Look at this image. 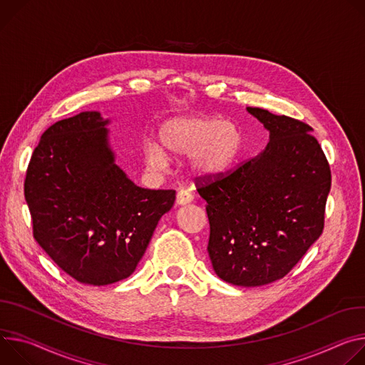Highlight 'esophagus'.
<instances>
[{"label": "esophagus", "instance_id": "34e87169", "mask_svg": "<svg viewBox=\"0 0 365 365\" xmlns=\"http://www.w3.org/2000/svg\"><path fill=\"white\" fill-rule=\"evenodd\" d=\"M191 201H192V194L188 190L181 188L177 194V205L178 206H185V205L191 203Z\"/></svg>", "mask_w": 365, "mask_h": 365}]
</instances>
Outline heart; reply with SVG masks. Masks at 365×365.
I'll return each instance as SVG.
<instances>
[{
  "label": "heart",
  "instance_id": "b5f03b06",
  "mask_svg": "<svg viewBox=\"0 0 365 365\" xmlns=\"http://www.w3.org/2000/svg\"><path fill=\"white\" fill-rule=\"evenodd\" d=\"M159 146H143L146 164L160 170L167 156H187L191 171L201 178H213L225 173L237 158L244 136L232 120L215 115H180L167 120L158 132Z\"/></svg>",
  "mask_w": 365,
  "mask_h": 365
}]
</instances>
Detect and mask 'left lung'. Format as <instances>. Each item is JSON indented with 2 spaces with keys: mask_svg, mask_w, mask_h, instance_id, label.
<instances>
[{
  "mask_svg": "<svg viewBox=\"0 0 365 365\" xmlns=\"http://www.w3.org/2000/svg\"><path fill=\"white\" fill-rule=\"evenodd\" d=\"M269 132L255 158L232 173L200 178L207 206V252L226 282L258 287L289 274L325 225L331 168L312 128L248 107Z\"/></svg>",
  "mask_w": 365,
  "mask_h": 365,
  "instance_id": "left-lung-1",
  "label": "left lung"
}]
</instances>
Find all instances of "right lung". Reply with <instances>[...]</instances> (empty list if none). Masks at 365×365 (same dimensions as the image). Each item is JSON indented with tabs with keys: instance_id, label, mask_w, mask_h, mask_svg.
Returning <instances> with one entry per match:
<instances>
[{
	"instance_id": "add662e5",
	"label": "right lung",
	"mask_w": 365,
	"mask_h": 365,
	"mask_svg": "<svg viewBox=\"0 0 365 365\" xmlns=\"http://www.w3.org/2000/svg\"><path fill=\"white\" fill-rule=\"evenodd\" d=\"M107 125L98 111L56 121L40 138L24 181L36 242L90 286L128 278L175 201L174 190L138 187L115 165Z\"/></svg>"
}]
</instances>
